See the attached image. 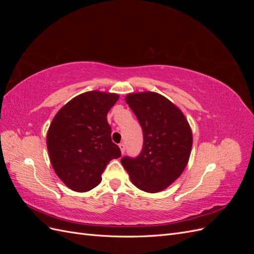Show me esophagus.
<instances>
[{
  "label": "esophagus",
  "instance_id": "34e87169",
  "mask_svg": "<svg viewBox=\"0 0 254 254\" xmlns=\"http://www.w3.org/2000/svg\"><path fill=\"white\" fill-rule=\"evenodd\" d=\"M120 149H121L122 153H124V152H125V150H126V146H125V144H124V143H121V144H120Z\"/></svg>",
  "mask_w": 254,
  "mask_h": 254
}]
</instances>
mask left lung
Segmentation results:
<instances>
[{
  "label": "left lung",
  "mask_w": 254,
  "mask_h": 254,
  "mask_svg": "<svg viewBox=\"0 0 254 254\" xmlns=\"http://www.w3.org/2000/svg\"><path fill=\"white\" fill-rule=\"evenodd\" d=\"M143 130L139 156L121 163L134 186L147 193L166 189L178 178L190 159L193 135L183 113L164 96L142 92L126 96Z\"/></svg>",
  "instance_id": "1"
}]
</instances>
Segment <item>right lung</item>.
I'll return each instance as SVG.
<instances>
[{
  "label": "right lung",
  "mask_w": 254,
  "mask_h": 254,
  "mask_svg": "<svg viewBox=\"0 0 254 254\" xmlns=\"http://www.w3.org/2000/svg\"><path fill=\"white\" fill-rule=\"evenodd\" d=\"M118 94L90 91L61 108L50 126L47 144L54 171L65 186L88 191L102 181V174L121 149L111 140L107 113Z\"/></svg>",
  "instance_id": "right-lung-1"
}]
</instances>
